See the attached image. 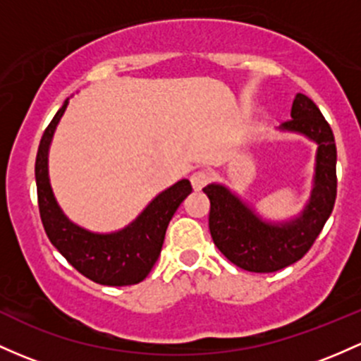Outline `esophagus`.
<instances>
[{"mask_svg": "<svg viewBox=\"0 0 361 361\" xmlns=\"http://www.w3.org/2000/svg\"><path fill=\"white\" fill-rule=\"evenodd\" d=\"M210 179H212L210 172H207V170H197V172H195L191 176V184L196 191H200V189H203L204 185L210 182Z\"/></svg>", "mask_w": 361, "mask_h": 361, "instance_id": "esophagus-1", "label": "esophagus"}]
</instances>
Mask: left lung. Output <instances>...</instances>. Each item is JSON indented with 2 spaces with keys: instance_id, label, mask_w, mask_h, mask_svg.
Returning a JSON list of instances; mask_svg holds the SVG:
<instances>
[{
  "instance_id": "obj_1",
  "label": "left lung",
  "mask_w": 361,
  "mask_h": 361,
  "mask_svg": "<svg viewBox=\"0 0 361 361\" xmlns=\"http://www.w3.org/2000/svg\"><path fill=\"white\" fill-rule=\"evenodd\" d=\"M279 129L303 134L319 146L312 195L300 215L284 222H267L224 184L203 188L210 200L208 226L213 243L228 262L247 272H277L303 258L319 238L336 203V141L319 106L308 96L298 92L290 108V120Z\"/></svg>"
}]
</instances>
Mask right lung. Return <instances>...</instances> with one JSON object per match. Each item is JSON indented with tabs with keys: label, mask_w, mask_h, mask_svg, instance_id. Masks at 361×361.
Wrapping results in <instances>:
<instances>
[{
	"label": "right lung",
	"mask_w": 361,
	"mask_h": 361,
	"mask_svg": "<svg viewBox=\"0 0 361 361\" xmlns=\"http://www.w3.org/2000/svg\"><path fill=\"white\" fill-rule=\"evenodd\" d=\"M68 99L42 134L36 157L37 203L42 226L53 246L75 270L103 286H133L145 281L160 257L165 232L173 213L191 195L188 179L160 192L129 226L110 234L86 231L68 220L58 207L48 176V151Z\"/></svg>",
	"instance_id": "1"
}]
</instances>
